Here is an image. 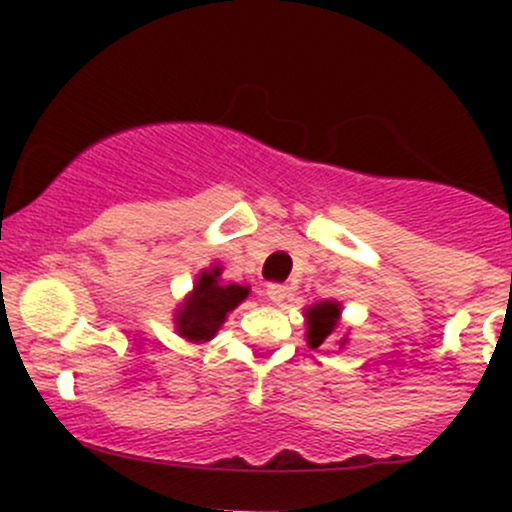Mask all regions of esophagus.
Listing matches in <instances>:
<instances>
[{"mask_svg": "<svg viewBox=\"0 0 512 512\" xmlns=\"http://www.w3.org/2000/svg\"><path fill=\"white\" fill-rule=\"evenodd\" d=\"M267 296L272 303H284L289 296V286L284 284H267Z\"/></svg>", "mask_w": 512, "mask_h": 512, "instance_id": "obj_1", "label": "esophagus"}]
</instances>
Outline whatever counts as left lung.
Listing matches in <instances>:
<instances>
[{"label": "left lung", "mask_w": 512, "mask_h": 512, "mask_svg": "<svg viewBox=\"0 0 512 512\" xmlns=\"http://www.w3.org/2000/svg\"><path fill=\"white\" fill-rule=\"evenodd\" d=\"M308 315V344L317 349L327 337H330L339 320V303L322 301L315 303L313 308L305 310Z\"/></svg>", "instance_id": "left-lung-1"}]
</instances>
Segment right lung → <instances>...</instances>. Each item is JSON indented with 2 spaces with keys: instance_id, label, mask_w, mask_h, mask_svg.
<instances>
[{
  "instance_id": "right-lung-1",
  "label": "right lung",
  "mask_w": 512,
  "mask_h": 512,
  "mask_svg": "<svg viewBox=\"0 0 512 512\" xmlns=\"http://www.w3.org/2000/svg\"><path fill=\"white\" fill-rule=\"evenodd\" d=\"M221 269L214 267L211 272H202L197 279L192 296L182 303L178 310V332L190 342H207L219 332L226 315L240 301L248 298V286L240 284H219Z\"/></svg>"
}]
</instances>
